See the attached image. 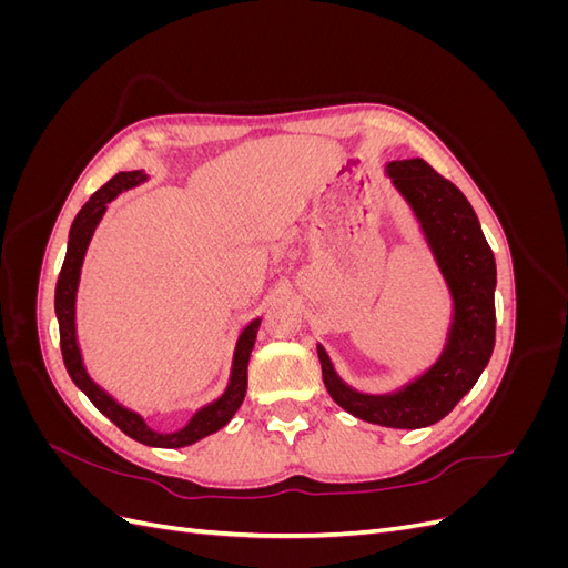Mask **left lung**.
<instances>
[{
  "label": "left lung",
  "mask_w": 568,
  "mask_h": 568,
  "mask_svg": "<svg viewBox=\"0 0 568 568\" xmlns=\"http://www.w3.org/2000/svg\"><path fill=\"white\" fill-rule=\"evenodd\" d=\"M384 173L407 203L450 294V324L443 351L415 379L384 393L353 388L336 372L322 343H317V357L326 390L348 415L388 428H424L453 412L493 355L495 255L467 196L426 161H390Z\"/></svg>",
  "instance_id": "1"
}]
</instances>
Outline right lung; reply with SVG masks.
<instances>
[{
  "instance_id": "1",
  "label": "right lung",
  "mask_w": 568,
  "mask_h": 568,
  "mask_svg": "<svg viewBox=\"0 0 568 568\" xmlns=\"http://www.w3.org/2000/svg\"><path fill=\"white\" fill-rule=\"evenodd\" d=\"M149 180L146 170H130V173H118L111 178L99 192L92 194V199L82 205V211L75 215L71 234H68V248H65V261L57 282V296H54V311L59 320V334H61V353H63V365L71 374L73 384L88 395L92 405L101 412V415L109 417L120 432L125 436L134 438L136 443L149 445V448H186V445H194L201 438L220 432L222 426H227L230 419L236 415V409L242 407L246 386H248V357L255 346L257 329H261L263 317H253L242 332L236 336L234 353H232V367H230V379L225 390H222L215 400L201 405L192 417L186 419L184 426L173 428V432H159L146 424V419L136 409L125 407L118 398L104 388L99 386L92 374L84 365L82 348L78 341V286H80V274L84 255H88L92 236L99 227V222L104 220L109 203L115 201L120 194L128 192V189L140 186Z\"/></svg>"
}]
</instances>
